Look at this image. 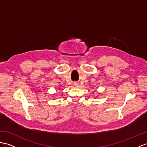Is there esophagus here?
Wrapping results in <instances>:
<instances>
[{
    "instance_id": "obj_1",
    "label": "esophagus",
    "mask_w": 147,
    "mask_h": 147,
    "mask_svg": "<svg viewBox=\"0 0 147 147\" xmlns=\"http://www.w3.org/2000/svg\"><path fill=\"white\" fill-rule=\"evenodd\" d=\"M74 86H75V87H79V86H80V84H79V82H74Z\"/></svg>"
}]
</instances>
